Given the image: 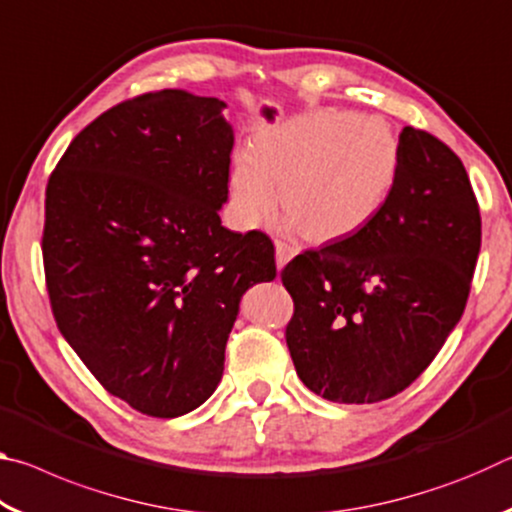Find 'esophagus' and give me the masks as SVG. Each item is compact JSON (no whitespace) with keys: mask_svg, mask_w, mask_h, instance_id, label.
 Here are the masks:
<instances>
[{"mask_svg":"<svg viewBox=\"0 0 512 512\" xmlns=\"http://www.w3.org/2000/svg\"><path fill=\"white\" fill-rule=\"evenodd\" d=\"M293 257H296V248L287 244V241L277 239L275 241V264H277V268L287 266V262H291Z\"/></svg>","mask_w":512,"mask_h":512,"instance_id":"34e87169","label":"esophagus"}]
</instances>
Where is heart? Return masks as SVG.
<instances>
[{
  "instance_id": "heart-1",
  "label": "heart",
  "mask_w": 512,
  "mask_h": 512,
  "mask_svg": "<svg viewBox=\"0 0 512 512\" xmlns=\"http://www.w3.org/2000/svg\"><path fill=\"white\" fill-rule=\"evenodd\" d=\"M400 144L384 121L350 110H318L257 140L232 169L230 210L241 228L271 219L277 194L284 216L309 241L363 228L391 196Z\"/></svg>"
}]
</instances>
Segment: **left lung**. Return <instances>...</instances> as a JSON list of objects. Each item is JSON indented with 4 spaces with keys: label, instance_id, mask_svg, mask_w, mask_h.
I'll use <instances>...</instances> for the list:
<instances>
[{
    "label": "left lung",
    "instance_id": "1",
    "mask_svg": "<svg viewBox=\"0 0 512 512\" xmlns=\"http://www.w3.org/2000/svg\"><path fill=\"white\" fill-rule=\"evenodd\" d=\"M479 248V203L461 158L404 126L384 207L280 273L293 298L287 345L302 384L341 404L402 393L461 320Z\"/></svg>",
    "mask_w": 512,
    "mask_h": 512
}]
</instances>
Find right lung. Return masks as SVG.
<instances>
[{"instance_id": "right-lung-1", "label": "right lung", "mask_w": 512, "mask_h": 512, "mask_svg": "<svg viewBox=\"0 0 512 512\" xmlns=\"http://www.w3.org/2000/svg\"><path fill=\"white\" fill-rule=\"evenodd\" d=\"M223 108L185 90L117 103L47 185L42 259L60 334L110 395L153 418L216 391L241 296L275 277L264 232L221 225L235 144Z\"/></svg>"}]
</instances>
